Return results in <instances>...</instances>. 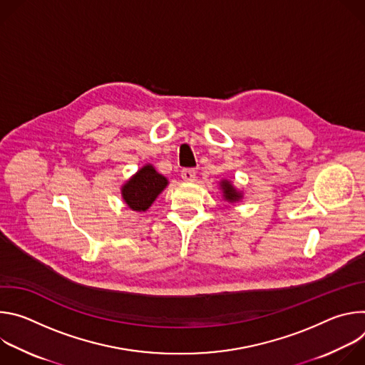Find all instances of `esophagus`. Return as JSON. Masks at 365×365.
<instances>
[{
	"mask_svg": "<svg viewBox=\"0 0 365 365\" xmlns=\"http://www.w3.org/2000/svg\"><path fill=\"white\" fill-rule=\"evenodd\" d=\"M180 176H182V179H183V180H186V182H192V180L195 179V176H196V170H195V169H192V168H186V169H183V170H182Z\"/></svg>",
	"mask_w": 365,
	"mask_h": 365,
	"instance_id": "obj_1",
	"label": "esophagus"
}]
</instances>
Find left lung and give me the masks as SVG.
Segmentation results:
<instances>
[{"mask_svg":"<svg viewBox=\"0 0 365 365\" xmlns=\"http://www.w3.org/2000/svg\"><path fill=\"white\" fill-rule=\"evenodd\" d=\"M222 190H224V196H225V199H228V200H238L240 197H241V195L232 187V185L230 183V182H222Z\"/></svg>","mask_w":365,"mask_h":365,"instance_id":"1","label":"left lung"}]
</instances>
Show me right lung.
<instances>
[{
  "instance_id": "add662e5",
  "label": "right lung",
  "mask_w": 365,
  "mask_h": 365,
  "mask_svg": "<svg viewBox=\"0 0 365 365\" xmlns=\"http://www.w3.org/2000/svg\"><path fill=\"white\" fill-rule=\"evenodd\" d=\"M166 185V178L155 172L153 166L147 165L124 185L123 197L131 210L138 212L145 211Z\"/></svg>"
}]
</instances>
